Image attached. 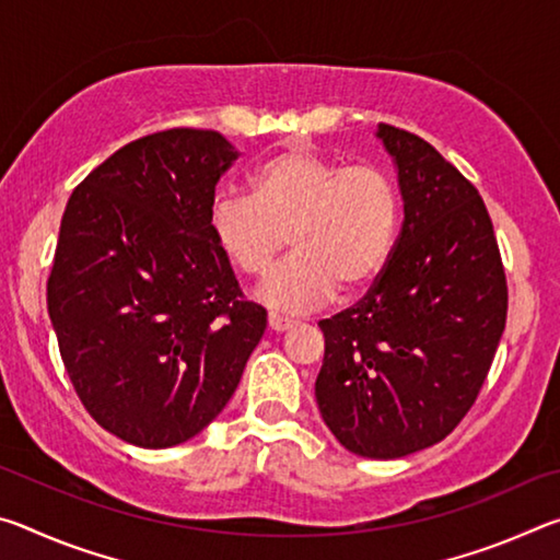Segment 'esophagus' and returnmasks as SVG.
Returning a JSON list of instances; mask_svg holds the SVG:
<instances>
[{"label":"esophagus","mask_w":560,"mask_h":560,"mask_svg":"<svg viewBox=\"0 0 560 560\" xmlns=\"http://www.w3.org/2000/svg\"><path fill=\"white\" fill-rule=\"evenodd\" d=\"M296 326V320L289 318V316H281V314H269V328L277 330V334H281V330H289Z\"/></svg>","instance_id":"1"}]
</instances>
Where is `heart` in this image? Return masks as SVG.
I'll return each mask as SVG.
<instances>
[{"instance_id": "b5f03b06", "label": "heart", "mask_w": 560, "mask_h": 560, "mask_svg": "<svg viewBox=\"0 0 560 560\" xmlns=\"http://www.w3.org/2000/svg\"><path fill=\"white\" fill-rule=\"evenodd\" d=\"M246 189L214 197L210 232L246 279L267 277L289 242L293 254L259 291L273 308L311 311L336 289L363 291L393 259L402 192L381 165L293 148L254 167Z\"/></svg>"}]
</instances>
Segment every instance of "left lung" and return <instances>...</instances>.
<instances>
[{
    "label": "left lung",
    "mask_w": 560,
    "mask_h": 560,
    "mask_svg": "<svg viewBox=\"0 0 560 560\" xmlns=\"http://www.w3.org/2000/svg\"><path fill=\"white\" fill-rule=\"evenodd\" d=\"M405 220L387 269L318 320L316 402L346 450L397 459L442 442L477 402L506 326L509 289L477 187L428 140L381 122Z\"/></svg>",
    "instance_id": "obj_1"
}]
</instances>
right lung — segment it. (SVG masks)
Here are the masks:
<instances>
[{
    "label": "right lung",
    "mask_w": 560,
    "mask_h": 560,
    "mask_svg": "<svg viewBox=\"0 0 560 560\" xmlns=\"http://www.w3.org/2000/svg\"><path fill=\"white\" fill-rule=\"evenodd\" d=\"M236 158L222 132L170 128L73 189L46 283L66 373L103 430L175 447L230 402L267 328L210 232Z\"/></svg>",
    "instance_id": "add662e5"
}]
</instances>
